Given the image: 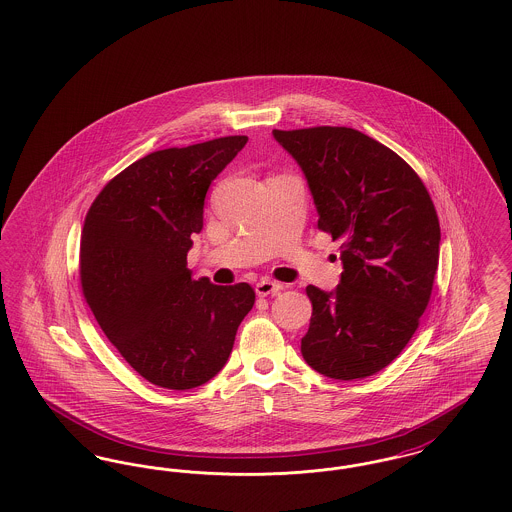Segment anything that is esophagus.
I'll return each mask as SVG.
<instances>
[{"instance_id":"esophagus-1","label":"esophagus","mask_w":512,"mask_h":512,"mask_svg":"<svg viewBox=\"0 0 512 512\" xmlns=\"http://www.w3.org/2000/svg\"><path fill=\"white\" fill-rule=\"evenodd\" d=\"M282 290V284H278V282H272V280H261V282H257V286H255V292L257 295H261V297H265V295H270V293L280 292Z\"/></svg>"}]
</instances>
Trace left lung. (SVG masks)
<instances>
[{
    "label": "left lung",
    "mask_w": 512,
    "mask_h": 512,
    "mask_svg": "<svg viewBox=\"0 0 512 512\" xmlns=\"http://www.w3.org/2000/svg\"><path fill=\"white\" fill-rule=\"evenodd\" d=\"M305 172L318 230L341 242L340 286H307L303 359L334 380L366 378L405 349L439 261L438 213L424 182L390 147L347 126L274 130Z\"/></svg>",
    "instance_id": "obj_1"
}]
</instances>
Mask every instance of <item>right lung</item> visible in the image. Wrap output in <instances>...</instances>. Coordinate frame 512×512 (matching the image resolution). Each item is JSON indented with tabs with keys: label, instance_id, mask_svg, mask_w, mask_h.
<instances>
[{
	"label": "right lung",
	"instance_id": "right-lung-1",
	"mask_svg": "<svg viewBox=\"0 0 512 512\" xmlns=\"http://www.w3.org/2000/svg\"><path fill=\"white\" fill-rule=\"evenodd\" d=\"M245 144L226 136L153 151L111 178L86 213L84 299L122 359L159 388L209 382L255 303L249 284L192 280L186 267L205 194Z\"/></svg>",
	"mask_w": 512,
	"mask_h": 512
}]
</instances>
